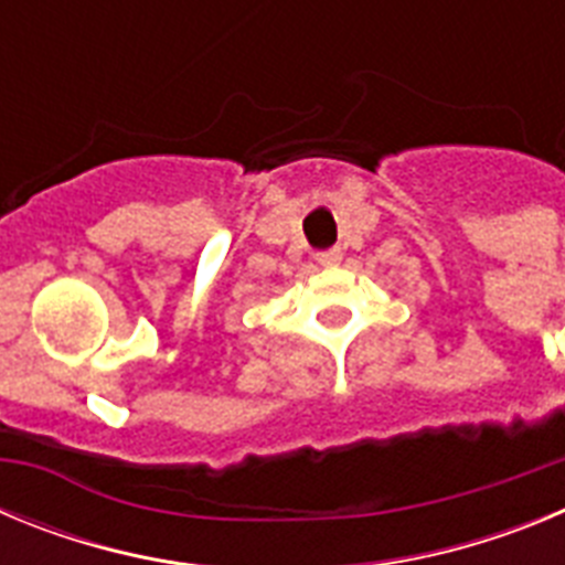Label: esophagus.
Instances as JSON below:
<instances>
[{
    "instance_id": "esophagus-1",
    "label": "esophagus",
    "mask_w": 565,
    "mask_h": 565,
    "mask_svg": "<svg viewBox=\"0 0 565 565\" xmlns=\"http://www.w3.org/2000/svg\"><path fill=\"white\" fill-rule=\"evenodd\" d=\"M317 263H319V266H326V268L339 266V263H342V252H339V248H328V252H319Z\"/></svg>"
}]
</instances>
